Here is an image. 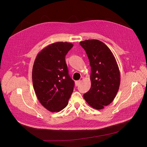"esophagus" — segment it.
Masks as SVG:
<instances>
[{"label": "esophagus", "mask_w": 147, "mask_h": 147, "mask_svg": "<svg viewBox=\"0 0 147 147\" xmlns=\"http://www.w3.org/2000/svg\"><path fill=\"white\" fill-rule=\"evenodd\" d=\"M80 82H81V81H80V80L76 81V82H75V85H76V86H79V85L80 84Z\"/></svg>", "instance_id": "obj_1"}]
</instances>
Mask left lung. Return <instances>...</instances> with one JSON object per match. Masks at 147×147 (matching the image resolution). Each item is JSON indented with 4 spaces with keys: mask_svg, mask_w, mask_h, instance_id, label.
I'll return each mask as SVG.
<instances>
[{
    "mask_svg": "<svg viewBox=\"0 0 147 147\" xmlns=\"http://www.w3.org/2000/svg\"><path fill=\"white\" fill-rule=\"evenodd\" d=\"M91 67V87L83 95L91 107L100 110L114 100L118 92L121 76L115 58L106 45L97 40L80 42Z\"/></svg>",
    "mask_w": 147,
    "mask_h": 147,
    "instance_id": "obj_1",
    "label": "left lung"
}]
</instances>
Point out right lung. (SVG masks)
Wrapping results in <instances>:
<instances>
[{"label":"right lung","mask_w":147,"mask_h":147,"mask_svg":"<svg viewBox=\"0 0 147 147\" xmlns=\"http://www.w3.org/2000/svg\"><path fill=\"white\" fill-rule=\"evenodd\" d=\"M73 47L70 42H55L44 48L35 58L32 83L37 98L50 112H57L67 106L74 82L68 74L65 57Z\"/></svg>","instance_id":"right-lung-1"}]
</instances>
